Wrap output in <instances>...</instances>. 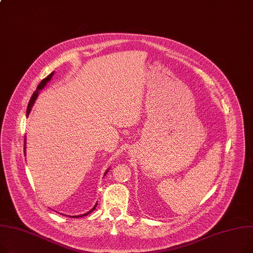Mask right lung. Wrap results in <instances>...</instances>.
<instances>
[{"label": "right lung", "mask_w": 253, "mask_h": 253, "mask_svg": "<svg viewBox=\"0 0 253 253\" xmlns=\"http://www.w3.org/2000/svg\"><path fill=\"white\" fill-rule=\"evenodd\" d=\"M53 75H54V72H52L50 73L48 76H46L44 79H42V81H41V83L39 84L38 85V87H37V91H35L33 92V94L31 95V98H30V100H29V103H28V106H27V111H26V116L28 117V115H29V113H30V111H31V108H32V106H33V104H35V100L37 99V97H38V95H39V90H41V89H42L43 87H44V85L46 84V82H48L49 80H50V78L53 77ZM24 142H25V140H24ZM25 144V143H24ZM25 148V147H24ZM25 153V151H24ZM108 173V171L106 172V174ZM95 207H96V205L93 207V209L92 210H90L87 213H84V214H81V215H71L70 217H81V216H84V215H87L88 213H90L91 211H93V210L95 209Z\"/></svg>", "instance_id": "add662e5"}]
</instances>
